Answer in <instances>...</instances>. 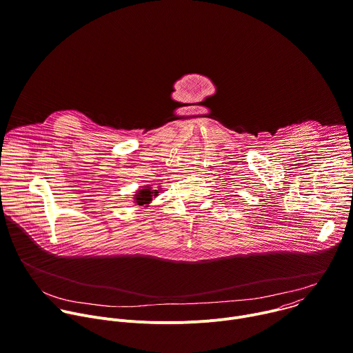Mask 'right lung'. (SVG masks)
I'll use <instances>...</instances> for the list:
<instances>
[{
    "label": "right lung",
    "mask_w": 353,
    "mask_h": 353,
    "mask_svg": "<svg viewBox=\"0 0 353 353\" xmlns=\"http://www.w3.org/2000/svg\"><path fill=\"white\" fill-rule=\"evenodd\" d=\"M157 195H158V190H152L151 187H144L139 190L134 199L137 205H148L152 201V198Z\"/></svg>",
    "instance_id": "right-lung-1"
}]
</instances>
